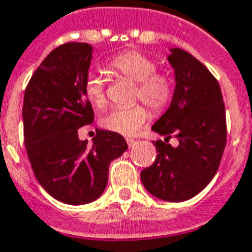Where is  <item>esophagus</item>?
<instances>
[{"label": "esophagus", "mask_w": 252, "mask_h": 252, "mask_svg": "<svg viewBox=\"0 0 252 252\" xmlns=\"http://www.w3.org/2000/svg\"><path fill=\"white\" fill-rule=\"evenodd\" d=\"M126 142H127V145H128V146H130V148H131V146H134V145L137 144V141H135V139H131V138H127V139H126Z\"/></svg>", "instance_id": "obj_1"}]
</instances>
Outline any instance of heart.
<instances>
[{
  "mask_svg": "<svg viewBox=\"0 0 252 252\" xmlns=\"http://www.w3.org/2000/svg\"><path fill=\"white\" fill-rule=\"evenodd\" d=\"M108 69L137 83L135 98L142 99L156 111L168 107L173 98L172 80L166 75L156 73V63L142 53L135 51L119 53L108 62ZM84 93L95 107H103L106 94L100 76L90 73L84 82ZM149 117V110L144 104L113 108L102 118V126L113 133L130 137L144 126Z\"/></svg>",
  "mask_w": 252,
  "mask_h": 252,
  "instance_id": "b5f03b06",
  "label": "heart"
}]
</instances>
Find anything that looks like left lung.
Listing matches in <instances>:
<instances>
[{"instance_id":"1","label":"left lung","mask_w":252,"mask_h":252,"mask_svg":"<svg viewBox=\"0 0 252 252\" xmlns=\"http://www.w3.org/2000/svg\"><path fill=\"white\" fill-rule=\"evenodd\" d=\"M173 98L152 130L165 135L153 142L157 158L141 172V181L157 199L179 203L200 193L218 172L227 141L220 86L207 67L181 48H172ZM174 135L179 146L168 144Z\"/></svg>"}]
</instances>
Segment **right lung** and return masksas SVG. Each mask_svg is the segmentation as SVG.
Listing matches in <instances>:
<instances>
[{
  "instance_id": "1",
  "label": "right lung",
  "mask_w": 252,
  "mask_h": 252,
  "mask_svg": "<svg viewBox=\"0 0 252 252\" xmlns=\"http://www.w3.org/2000/svg\"><path fill=\"white\" fill-rule=\"evenodd\" d=\"M94 48L67 43L55 48L34 71L24 94V141L38 184L69 205L96 200L108 181L111 161L126 152L121 134L96 130L93 145L78 130L94 121L84 93Z\"/></svg>"
}]
</instances>
